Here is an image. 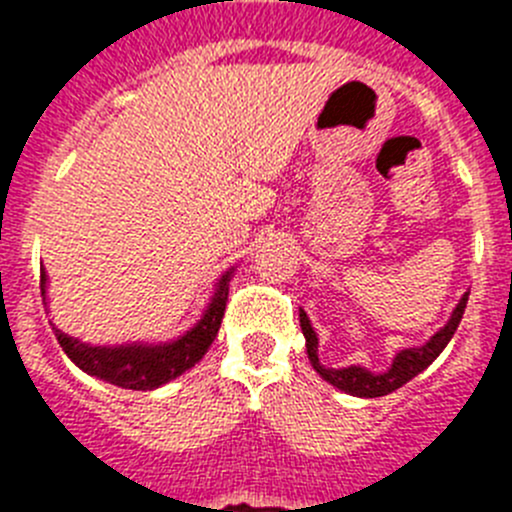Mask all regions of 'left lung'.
I'll return each instance as SVG.
<instances>
[{"label": "left lung", "mask_w": 512, "mask_h": 512, "mask_svg": "<svg viewBox=\"0 0 512 512\" xmlns=\"http://www.w3.org/2000/svg\"><path fill=\"white\" fill-rule=\"evenodd\" d=\"M469 292L459 300L456 305L454 315L441 330H438L436 336L431 341L425 343L420 348H405L400 354L395 356L392 366L384 374H372L361 369V366H348V369H330V366H323L318 359V336H315V330H312L310 320H307L305 310H300V325H302V336H305V346H307V356H310L312 369L330 382L338 390L348 392V395L356 397H382L390 395V392L400 390L402 384H408L410 379L418 377L423 369H428V364H433L438 354H441L446 343L451 341V336L456 333L461 323V315H464V307H467Z\"/></svg>", "instance_id": "1"}]
</instances>
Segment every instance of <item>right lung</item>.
<instances>
[{"label": "right lung", "instance_id": "obj_1", "mask_svg": "<svg viewBox=\"0 0 512 512\" xmlns=\"http://www.w3.org/2000/svg\"><path fill=\"white\" fill-rule=\"evenodd\" d=\"M233 271H228L217 292L212 297L210 307L205 310V318L174 343L164 346H87V343L74 341L71 336L56 330V338L71 361L79 369H84L92 377L104 382L117 384L122 390H156L161 384L171 382L187 369H192L202 356L207 354L210 343L215 341L220 323H223L225 305H228V284ZM40 295H45V271L40 269Z\"/></svg>", "mask_w": 512, "mask_h": 512}]
</instances>
